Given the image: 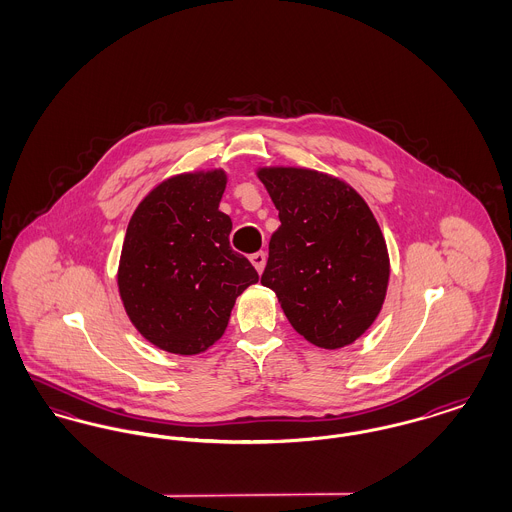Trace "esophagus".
<instances>
[{
  "label": "esophagus",
  "mask_w": 512,
  "mask_h": 512,
  "mask_svg": "<svg viewBox=\"0 0 512 512\" xmlns=\"http://www.w3.org/2000/svg\"><path fill=\"white\" fill-rule=\"evenodd\" d=\"M249 261H251V265L255 267V270L261 274L265 270V265H267V255L263 251H257V253H253L249 257Z\"/></svg>",
  "instance_id": "esophagus-1"
}]
</instances>
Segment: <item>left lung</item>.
<instances>
[{
  "label": "left lung",
  "mask_w": 512,
  "mask_h": 512,
  "mask_svg": "<svg viewBox=\"0 0 512 512\" xmlns=\"http://www.w3.org/2000/svg\"><path fill=\"white\" fill-rule=\"evenodd\" d=\"M280 226L261 284L295 332L322 349L359 340L380 315L390 255L380 224L345 180L305 167H259Z\"/></svg>",
  "instance_id": "obj_1"
}]
</instances>
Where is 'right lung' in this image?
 I'll use <instances>...</instances> for the list:
<instances>
[{
    "label": "right lung",
    "instance_id": "right-lung-1",
    "mask_svg": "<svg viewBox=\"0 0 512 512\" xmlns=\"http://www.w3.org/2000/svg\"><path fill=\"white\" fill-rule=\"evenodd\" d=\"M224 169L182 172L140 201L122 244L117 286L124 311L151 345L197 355L219 341L236 297L259 280L230 247L219 209Z\"/></svg>",
    "mask_w": 512,
    "mask_h": 512
}]
</instances>
